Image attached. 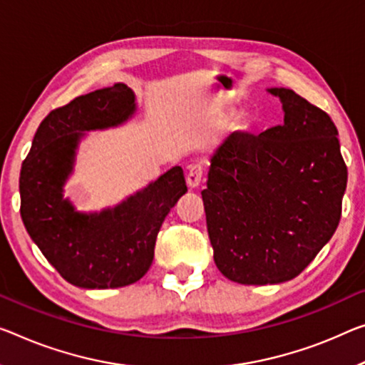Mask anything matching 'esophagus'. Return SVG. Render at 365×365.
Instances as JSON below:
<instances>
[{"instance_id": "34e87169", "label": "esophagus", "mask_w": 365, "mask_h": 365, "mask_svg": "<svg viewBox=\"0 0 365 365\" xmlns=\"http://www.w3.org/2000/svg\"><path fill=\"white\" fill-rule=\"evenodd\" d=\"M204 178V168L202 165H192L187 173V184L189 187H197Z\"/></svg>"}]
</instances>
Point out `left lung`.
I'll return each mask as SVG.
<instances>
[{
  "instance_id": "1",
  "label": "left lung",
  "mask_w": 365,
  "mask_h": 365,
  "mask_svg": "<svg viewBox=\"0 0 365 365\" xmlns=\"http://www.w3.org/2000/svg\"><path fill=\"white\" fill-rule=\"evenodd\" d=\"M284 124L233 132L210 160L202 190L214 259L238 284L299 276L338 228L347 168L327 112L292 89H269Z\"/></svg>"
}]
</instances>
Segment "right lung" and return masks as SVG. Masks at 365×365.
Wrapping results in <instances>:
<instances>
[{"mask_svg": "<svg viewBox=\"0 0 365 365\" xmlns=\"http://www.w3.org/2000/svg\"><path fill=\"white\" fill-rule=\"evenodd\" d=\"M135 112L128 86L98 89L53 109L41 122L22 161L21 217L27 233L66 282L83 289H115L148 271L166 215L187 192L181 166L101 214H80L63 199L81 132L125 122Z\"/></svg>", "mask_w": 365, "mask_h": 365, "instance_id": "right-lung-1", "label": "right lung"}]
</instances>
